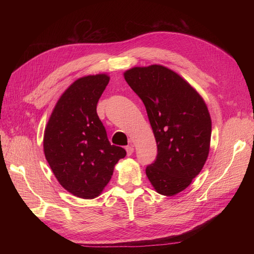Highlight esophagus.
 Returning a JSON list of instances; mask_svg holds the SVG:
<instances>
[{
    "instance_id": "34e87169",
    "label": "esophagus",
    "mask_w": 254,
    "mask_h": 254,
    "mask_svg": "<svg viewBox=\"0 0 254 254\" xmlns=\"http://www.w3.org/2000/svg\"><path fill=\"white\" fill-rule=\"evenodd\" d=\"M133 150H134V148H133V146L132 145H130V146H127L126 147V151H127V156L129 157V156H131L132 153H133Z\"/></svg>"
}]
</instances>
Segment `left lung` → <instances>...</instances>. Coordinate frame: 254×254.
Segmentation results:
<instances>
[{
    "label": "left lung",
    "instance_id": "8db88e82",
    "mask_svg": "<svg viewBox=\"0 0 254 254\" xmlns=\"http://www.w3.org/2000/svg\"><path fill=\"white\" fill-rule=\"evenodd\" d=\"M124 77L142 99L157 142L146 176L159 194L174 196L201 172L209 155V110L188 81L163 65L132 67Z\"/></svg>",
    "mask_w": 254,
    "mask_h": 254
}]
</instances>
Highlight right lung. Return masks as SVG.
<instances>
[{"instance_id":"1","label":"right lung","mask_w":254,"mask_h":254,"mask_svg":"<svg viewBox=\"0 0 254 254\" xmlns=\"http://www.w3.org/2000/svg\"><path fill=\"white\" fill-rule=\"evenodd\" d=\"M110 77L89 75L60 96L45 127L44 155L58 182L74 196L93 199L102 193L114 165L126 150L111 145L96 106Z\"/></svg>"}]
</instances>
